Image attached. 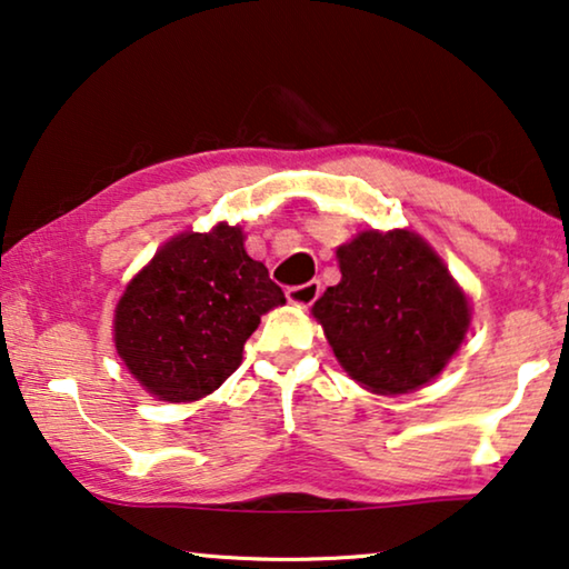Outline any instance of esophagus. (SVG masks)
<instances>
[{
	"label": "esophagus",
	"mask_w": 569,
	"mask_h": 569,
	"mask_svg": "<svg viewBox=\"0 0 569 569\" xmlns=\"http://www.w3.org/2000/svg\"><path fill=\"white\" fill-rule=\"evenodd\" d=\"M319 293H322V283L319 281H309V283H301V286H291L286 291V299L291 303H299V307H311L319 299Z\"/></svg>",
	"instance_id": "obj_1"
}]
</instances>
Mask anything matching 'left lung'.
Returning <instances> with one entry per match:
<instances>
[{
  "label": "left lung",
  "instance_id": "obj_1",
  "mask_svg": "<svg viewBox=\"0 0 569 569\" xmlns=\"http://www.w3.org/2000/svg\"><path fill=\"white\" fill-rule=\"evenodd\" d=\"M338 258L340 283L311 311L340 366L379 395L441 373L469 327V303L441 258L405 229L363 231Z\"/></svg>",
  "mask_w": 569,
  "mask_h": 569
}]
</instances>
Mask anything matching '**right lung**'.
<instances>
[{
  "mask_svg": "<svg viewBox=\"0 0 569 569\" xmlns=\"http://www.w3.org/2000/svg\"><path fill=\"white\" fill-rule=\"evenodd\" d=\"M268 268L244 252L242 229L174 237L128 283L116 309V348L141 387L190 402L221 387L260 317L283 303Z\"/></svg>",
  "mask_w": 569,
  "mask_h": 569,
  "instance_id": "obj_1",
  "label": "right lung"
}]
</instances>
